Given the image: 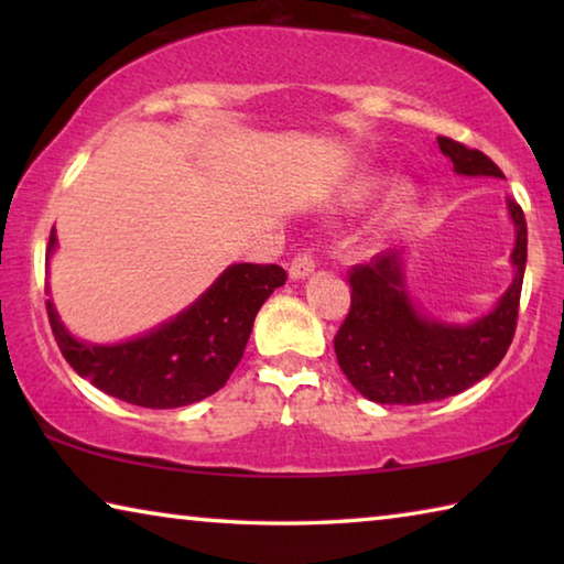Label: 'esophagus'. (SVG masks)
<instances>
[{"label":"esophagus","mask_w":564,"mask_h":564,"mask_svg":"<svg viewBox=\"0 0 564 564\" xmlns=\"http://www.w3.org/2000/svg\"><path fill=\"white\" fill-rule=\"evenodd\" d=\"M313 269H316V256L311 253V248H303V251H299L293 256L291 261V279H305Z\"/></svg>","instance_id":"obj_1"}]
</instances>
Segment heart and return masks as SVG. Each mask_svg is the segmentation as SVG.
<instances>
[{"mask_svg": "<svg viewBox=\"0 0 564 564\" xmlns=\"http://www.w3.org/2000/svg\"><path fill=\"white\" fill-rule=\"evenodd\" d=\"M380 184H383V181H380V178H360L358 184H352V186L348 188L346 202H348L350 206H360V204L370 202V198H373V196L378 194ZM410 204H413V196H410V191H408V188H395L393 194H390V198H388L383 218H386L388 224H390V221H398L400 216L408 214Z\"/></svg>", "mask_w": 564, "mask_h": 564, "instance_id": "obj_1", "label": "heart"}]
</instances>
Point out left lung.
I'll return each mask as SVG.
<instances>
[{"instance_id": "1", "label": "left lung", "mask_w": 564, "mask_h": 564, "mask_svg": "<svg viewBox=\"0 0 564 564\" xmlns=\"http://www.w3.org/2000/svg\"><path fill=\"white\" fill-rule=\"evenodd\" d=\"M437 147L451 156L457 174L500 176L482 151L447 137ZM518 231L512 285L488 316L470 326H445L420 316L410 303L398 251L376 253L348 271L350 311L333 338L338 366L360 395L383 405H420L463 393L482 380L508 352L518 328L520 293L528 263V224L514 198H508Z\"/></svg>"}]
</instances>
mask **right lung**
Here are the masks:
<instances>
[{
	"instance_id": "add662e5",
	"label": "right lung",
	"mask_w": 564,
	"mask_h": 564,
	"mask_svg": "<svg viewBox=\"0 0 564 564\" xmlns=\"http://www.w3.org/2000/svg\"><path fill=\"white\" fill-rule=\"evenodd\" d=\"M56 234H50V253ZM285 283L275 263H236L191 308L149 336L89 346L69 336L52 301L50 326L66 362L104 393L141 408H181L214 395L243 358L256 313Z\"/></svg>"
}]
</instances>
